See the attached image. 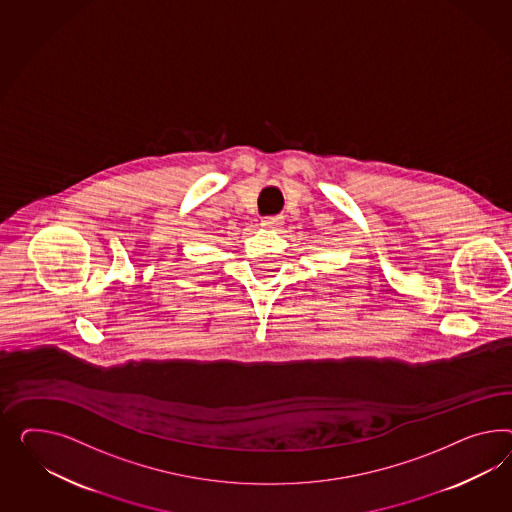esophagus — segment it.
Here are the masks:
<instances>
[{"instance_id":"1","label":"esophagus","mask_w":512,"mask_h":512,"mask_svg":"<svg viewBox=\"0 0 512 512\" xmlns=\"http://www.w3.org/2000/svg\"><path fill=\"white\" fill-rule=\"evenodd\" d=\"M264 227H279L283 225V216H266L263 218Z\"/></svg>"}]
</instances>
